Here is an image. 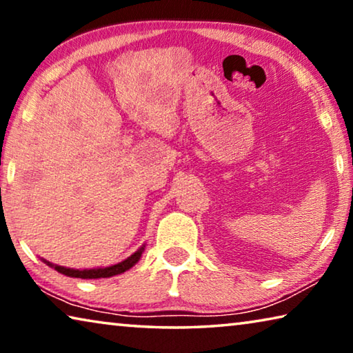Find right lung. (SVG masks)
<instances>
[{"label":"right lung","mask_w":353,"mask_h":353,"mask_svg":"<svg viewBox=\"0 0 353 353\" xmlns=\"http://www.w3.org/2000/svg\"><path fill=\"white\" fill-rule=\"evenodd\" d=\"M143 250H145V244H143L140 249H137L132 255L128 256L126 260L119 261V263H117V265H112V266H107V268H93V270H73V268H65V266L54 265V263L46 261L45 259H41V261L46 263V265L50 266V268H54L57 272H61V274H63V276H67V277H76V279H107V277H113V276H118V274L126 272L134 265H137V261L140 260Z\"/></svg>","instance_id":"add662e5"}]
</instances>
